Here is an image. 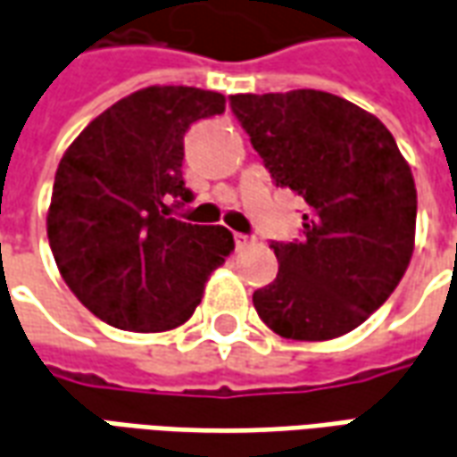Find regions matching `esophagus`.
Here are the masks:
<instances>
[{
    "label": "esophagus",
    "mask_w": 457,
    "mask_h": 457,
    "mask_svg": "<svg viewBox=\"0 0 457 457\" xmlns=\"http://www.w3.org/2000/svg\"><path fill=\"white\" fill-rule=\"evenodd\" d=\"M234 244H236V248L241 251V248H248V245L253 244V238L245 234H234Z\"/></svg>",
    "instance_id": "esophagus-1"
}]
</instances>
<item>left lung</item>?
Segmentation results:
<instances>
[{
  "instance_id": "1",
  "label": "left lung",
  "mask_w": 457,
  "mask_h": 457,
  "mask_svg": "<svg viewBox=\"0 0 457 457\" xmlns=\"http://www.w3.org/2000/svg\"><path fill=\"white\" fill-rule=\"evenodd\" d=\"M231 110L275 187L305 202L303 236L270 241L278 275L253 293L275 335L320 342L359 327L399 286L416 234V184L378 118L322 90L241 93Z\"/></svg>"
}]
</instances>
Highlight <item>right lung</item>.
Listing matches in <instances>:
<instances>
[{
  "label": "right lung",
  "instance_id": "obj_1",
  "mask_svg": "<svg viewBox=\"0 0 457 457\" xmlns=\"http://www.w3.org/2000/svg\"><path fill=\"white\" fill-rule=\"evenodd\" d=\"M221 93L152 86L90 122L58 164L48 244L66 286L103 322L128 332L184 325L206 278L234 251L223 226L174 219L184 187V135L221 115Z\"/></svg>",
  "mask_w": 457,
  "mask_h": 457
}]
</instances>
